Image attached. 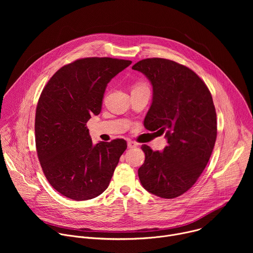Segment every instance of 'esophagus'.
Wrapping results in <instances>:
<instances>
[{"mask_svg": "<svg viewBox=\"0 0 253 253\" xmlns=\"http://www.w3.org/2000/svg\"><path fill=\"white\" fill-rule=\"evenodd\" d=\"M127 146H128V148L132 149V148H136L137 147V144L135 142H133V141H128Z\"/></svg>", "mask_w": 253, "mask_h": 253, "instance_id": "1", "label": "esophagus"}]
</instances>
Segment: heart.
Instances as JSON below:
<instances>
[{"label": "heart", "instance_id": "1", "mask_svg": "<svg viewBox=\"0 0 253 253\" xmlns=\"http://www.w3.org/2000/svg\"><path fill=\"white\" fill-rule=\"evenodd\" d=\"M140 86H145V85H142V84H141V85H138L137 87H140Z\"/></svg>", "mask_w": 253, "mask_h": 253}]
</instances>
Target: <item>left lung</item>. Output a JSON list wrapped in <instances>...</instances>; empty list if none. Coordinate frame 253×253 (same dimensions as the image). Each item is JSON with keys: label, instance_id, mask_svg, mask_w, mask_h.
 Here are the masks:
<instances>
[{"label": "left lung", "instance_id": "1", "mask_svg": "<svg viewBox=\"0 0 253 253\" xmlns=\"http://www.w3.org/2000/svg\"><path fill=\"white\" fill-rule=\"evenodd\" d=\"M132 69L153 88L144 126L165 134L168 143L163 151L142 145L145 161L138 169L140 182L161 198L178 197L197 181L214 148L217 122L211 93L192 70L171 60L144 59Z\"/></svg>", "mask_w": 253, "mask_h": 253}]
</instances>
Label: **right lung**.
Masks as SVG:
<instances>
[{"label": "right lung", "instance_id": "obj_1", "mask_svg": "<svg viewBox=\"0 0 253 253\" xmlns=\"http://www.w3.org/2000/svg\"><path fill=\"white\" fill-rule=\"evenodd\" d=\"M131 63L106 57L76 60L59 69L42 91L36 148L49 183L70 199L103 193L127 148L123 139L93 144L86 123L101 112L108 83Z\"/></svg>", "mask_w": 253, "mask_h": 253}]
</instances>
